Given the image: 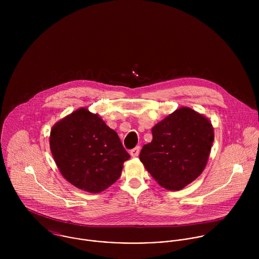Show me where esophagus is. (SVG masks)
Here are the masks:
<instances>
[{"instance_id": "34e87169", "label": "esophagus", "mask_w": 259, "mask_h": 259, "mask_svg": "<svg viewBox=\"0 0 259 259\" xmlns=\"http://www.w3.org/2000/svg\"><path fill=\"white\" fill-rule=\"evenodd\" d=\"M140 151H141V148H140V147H137V148L132 149L130 153H131V155H132L133 157H137V156L140 154Z\"/></svg>"}]
</instances>
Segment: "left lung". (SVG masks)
I'll return each instance as SVG.
<instances>
[{
  "label": "left lung",
  "mask_w": 259,
  "mask_h": 259,
  "mask_svg": "<svg viewBox=\"0 0 259 259\" xmlns=\"http://www.w3.org/2000/svg\"><path fill=\"white\" fill-rule=\"evenodd\" d=\"M151 134L152 141L143 147L140 159L158 185L180 190L201 175L214 140L206 116L182 107L157 122Z\"/></svg>",
  "instance_id": "8db88e82"
}]
</instances>
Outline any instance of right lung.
Listing matches in <instances>:
<instances>
[{
    "label": "right lung",
    "instance_id": "obj_1",
    "mask_svg": "<svg viewBox=\"0 0 259 259\" xmlns=\"http://www.w3.org/2000/svg\"><path fill=\"white\" fill-rule=\"evenodd\" d=\"M50 148L62 176L92 193L113 185L130 158L117 134L87 108L75 110L54 124Z\"/></svg>",
    "mask_w": 259,
    "mask_h": 259
}]
</instances>
